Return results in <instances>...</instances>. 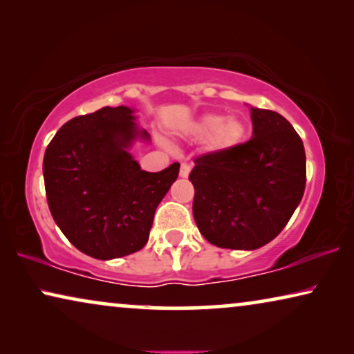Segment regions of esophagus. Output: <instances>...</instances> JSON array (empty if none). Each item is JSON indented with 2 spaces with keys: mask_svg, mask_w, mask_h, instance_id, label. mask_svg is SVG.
<instances>
[{
  "mask_svg": "<svg viewBox=\"0 0 354 354\" xmlns=\"http://www.w3.org/2000/svg\"><path fill=\"white\" fill-rule=\"evenodd\" d=\"M190 169H192V167L188 166V164L183 162L182 166H180V177H183V178L188 177V174H190Z\"/></svg>",
  "mask_w": 354,
  "mask_h": 354,
  "instance_id": "esophagus-1",
  "label": "esophagus"
}]
</instances>
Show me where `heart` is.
<instances>
[{
    "label": "heart",
    "instance_id": "1",
    "mask_svg": "<svg viewBox=\"0 0 354 354\" xmlns=\"http://www.w3.org/2000/svg\"><path fill=\"white\" fill-rule=\"evenodd\" d=\"M190 133L198 140H209L212 149H230L243 142L246 125L239 118L206 114L192 125Z\"/></svg>",
    "mask_w": 354,
    "mask_h": 354
}]
</instances>
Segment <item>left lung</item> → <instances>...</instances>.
I'll use <instances>...</instances> for the list:
<instances>
[{
    "mask_svg": "<svg viewBox=\"0 0 354 354\" xmlns=\"http://www.w3.org/2000/svg\"><path fill=\"white\" fill-rule=\"evenodd\" d=\"M251 122L248 142L198 156L190 172L193 217L219 248L256 250L274 240L306 185V154L292 124L259 108H251Z\"/></svg>",
    "mask_w": 354,
    "mask_h": 354,
    "instance_id": "obj_1",
    "label": "left lung"
}]
</instances>
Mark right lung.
Returning <instances> with one entry per match:
<instances>
[{
    "label": "right lung",
    "mask_w": 354,
    "mask_h": 354,
    "mask_svg": "<svg viewBox=\"0 0 354 354\" xmlns=\"http://www.w3.org/2000/svg\"><path fill=\"white\" fill-rule=\"evenodd\" d=\"M133 113L127 106H106L71 119L43 158L53 219L77 250L95 259L142 250L154 211L178 176V162L147 172L129 153L137 138L149 140Z\"/></svg>",
    "instance_id": "right-lung-1"
}]
</instances>
